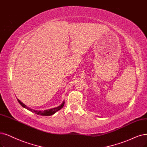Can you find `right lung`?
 <instances>
[{"label":"right lung","instance_id":"obj_1","mask_svg":"<svg viewBox=\"0 0 147 147\" xmlns=\"http://www.w3.org/2000/svg\"><path fill=\"white\" fill-rule=\"evenodd\" d=\"M18 100L19 104H20L24 108H26V109H27V110H30V111H31V112H33V113L37 114V115H42V116H51V115H53V114H54L56 112H57V111H59V110H61L62 108H63V105H64V104H65V102L63 101V103H62V104L61 105L57 107H56V108H51V109L46 110H44V111H38V110H33V109H31V108L28 107L26 105H25V104H24L20 100H19V99H18Z\"/></svg>","mask_w":147,"mask_h":147}]
</instances>
